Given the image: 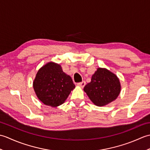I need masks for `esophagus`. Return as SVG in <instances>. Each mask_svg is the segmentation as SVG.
I'll list each match as a JSON object with an SVG mask.
<instances>
[{"label": "esophagus", "mask_w": 150, "mask_h": 150, "mask_svg": "<svg viewBox=\"0 0 150 150\" xmlns=\"http://www.w3.org/2000/svg\"><path fill=\"white\" fill-rule=\"evenodd\" d=\"M77 85L79 86H80L81 88H84V86L86 85V82L85 81H82L81 82H78Z\"/></svg>", "instance_id": "esophagus-1"}]
</instances>
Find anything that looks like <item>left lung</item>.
Returning <instances> with one entry per match:
<instances>
[{
    "label": "left lung",
    "instance_id": "1",
    "mask_svg": "<svg viewBox=\"0 0 150 150\" xmlns=\"http://www.w3.org/2000/svg\"><path fill=\"white\" fill-rule=\"evenodd\" d=\"M90 99L98 106H103L115 100L120 91L119 79L105 68H98L91 82L84 88Z\"/></svg>",
    "mask_w": 150,
    "mask_h": 150
}]
</instances>
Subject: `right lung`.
Segmentation results:
<instances>
[{"label":"right lung","mask_w":150,"mask_h":150,"mask_svg":"<svg viewBox=\"0 0 150 150\" xmlns=\"http://www.w3.org/2000/svg\"><path fill=\"white\" fill-rule=\"evenodd\" d=\"M75 87L71 77L62 71L59 64L54 62L42 66L33 82L34 90L39 99L52 107L64 103Z\"/></svg>","instance_id":"obj_1"}]
</instances>
